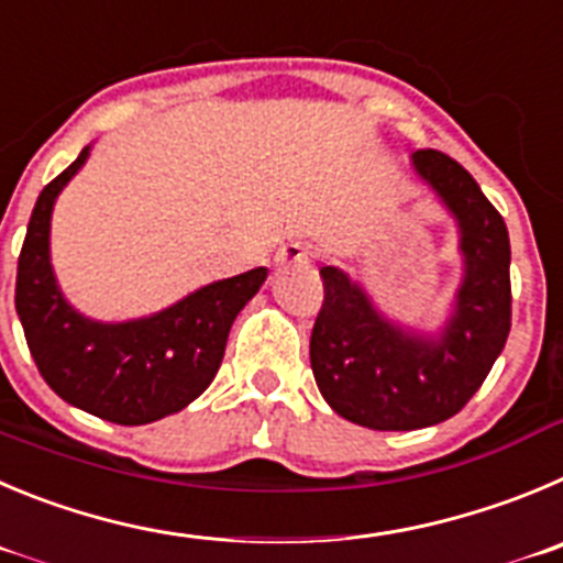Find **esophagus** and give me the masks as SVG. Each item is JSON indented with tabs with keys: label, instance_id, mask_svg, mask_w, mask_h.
Masks as SVG:
<instances>
[{
	"label": "esophagus",
	"instance_id": "34e87169",
	"mask_svg": "<svg viewBox=\"0 0 563 563\" xmlns=\"http://www.w3.org/2000/svg\"><path fill=\"white\" fill-rule=\"evenodd\" d=\"M311 246L302 244V241H291V244L283 246L280 252H277V264L280 266H297V264H311Z\"/></svg>",
	"mask_w": 563,
	"mask_h": 563
}]
</instances>
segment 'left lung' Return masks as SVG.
I'll return each instance as SVG.
<instances>
[{
	"label": "left lung",
	"instance_id": "obj_1",
	"mask_svg": "<svg viewBox=\"0 0 563 563\" xmlns=\"http://www.w3.org/2000/svg\"><path fill=\"white\" fill-rule=\"evenodd\" d=\"M419 177L459 219L464 283L439 339L406 333L344 272L322 266L311 369L339 417L372 430H417L455 417L481 388L511 330V244L475 177L439 150L413 155Z\"/></svg>",
	"mask_w": 563,
	"mask_h": 563
}]
</instances>
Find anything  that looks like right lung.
Instances as JSON below:
<instances>
[{"label":"right lung","instance_id":"right-lung-1","mask_svg":"<svg viewBox=\"0 0 563 563\" xmlns=\"http://www.w3.org/2000/svg\"><path fill=\"white\" fill-rule=\"evenodd\" d=\"M86 157L88 146L35 202L19 255L15 311L35 366L57 397L108 422L146 424L183 411L210 386L230 324L266 280V269L210 283L135 322L102 324L80 317L52 275L49 219L55 197Z\"/></svg>","mask_w":563,"mask_h":563}]
</instances>
